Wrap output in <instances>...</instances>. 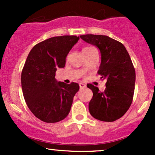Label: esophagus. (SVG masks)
Returning <instances> with one entry per match:
<instances>
[{
	"mask_svg": "<svg viewBox=\"0 0 155 155\" xmlns=\"http://www.w3.org/2000/svg\"><path fill=\"white\" fill-rule=\"evenodd\" d=\"M79 87L80 89H82V88H85L86 87V84L84 83H79Z\"/></svg>",
	"mask_w": 155,
	"mask_h": 155,
	"instance_id": "obj_1",
	"label": "esophagus"
}]
</instances>
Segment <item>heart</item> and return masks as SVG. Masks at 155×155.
<instances>
[{"instance_id": "heart-1", "label": "heart", "mask_w": 155, "mask_h": 155, "mask_svg": "<svg viewBox=\"0 0 155 155\" xmlns=\"http://www.w3.org/2000/svg\"><path fill=\"white\" fill-rule=\"evenodd\" d=\"M92 47H85V48H84V49H82V51H85V50H88V49H91Z\"/></svg>"}]
</instances>
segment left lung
<instances>
[{"mask_svg": "<svg viewBox=\"0 0 155 155\" xmlns=\"http://www.w3.org/2000/svg\"><path fill=\"white\" fill-rule=\"evenodd\" d=\"M87 43L98 48L101 63L97 73L106 79V89L101 92L88 84L93 96L89 104L90 114L104 122H114L127 112L133 101L136 71L124 46L107 35H80Z\"/></svg>", "mask_w": 155, "mask_h": 155, "instance_id": "8db88e82", "label": "left lung"}]
</instances>
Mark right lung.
Segmentation results:
<instances>
[{"instance_id":"right-lung-1","label":"right lung","mask_w":155,"mask_h":155,"mask_svg":"<svg viewBox=\"0 0 155 155\" xmlns=\"http://www.w3.org/2000/svg\"><path fill=\"white\" fill-rule=\"evenodd\" d=\"M79 39L76 35L48 38L34 46L27 58L21 75L23 96L32 113L43 122H60L70 112L79 86L58 81L55 72L65 67V58Z\"/></svg>"}]
</instances>
